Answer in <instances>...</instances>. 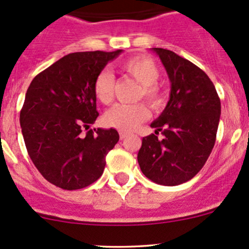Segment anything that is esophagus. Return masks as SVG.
<instances>
[{
	"instance_id": "obj_1",
	"label": "esophagus",
	"mask_w": 249,
	"mask_h": 249,
	"mask_svg": "<svg viewBox=\"0 0 249 249\" xmlns=\"http://www.w3.org/2000/svg\"><path fill=\"white\" fill-rule=\"evenodd\" d=\"M119 136H120V139L124 140V139H126L127 136H129V134H127V132H124V131H120Z\"/></svg>"
}]
</instances>
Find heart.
<instances>
[{
	"label": "heart",
	"instance_id": "obj_1",
	"mask_svg": "<svg viewBox=\"0 0 249 249\" xmlns=\"http://www.w3.org/2000/svg\"><path fill=\"white\" fill-rule=\"evenodd\" d=\"M120 70L129 74L141 84L139 97H144L150 106L159 108L164 104V95L161 88L158 85L159 69L157 64L148 56L137 55L125 60L120 64ZM114 89V77L108 70H102L95 77L92 83V92L95 99L104 105L110 104ZM150 112L147 105L117 104L105 113L104 120L108 126L115 127L120 131H132L149 118Z\"/></svg>",
	"mask_w": 249,
	"mask_h": 249
}]
</instances>
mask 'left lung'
Instances as JSON below:
<instances>
[{"label":"left lung","instance_id":"left-lung-1","mask_svg":"<svg viewBox=\"0 0 249 249\" xmlns=\"http://www.w3.org/2000/svg\"><path fill=\"white\" fill-rule=\"evenodd\" d=\"M171 82L166 107L150 124L155 132L142 139L137 160L153 182L178 185L192 179L207 161L217 136L220 100L201 69L171 50L153 48ZM164 135L157 139L159 131Z\"/></svg>","mask_w":249,"mask_h":249}]
</instances>
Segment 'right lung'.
Returning <instances> with one entry per match:
<instances>
[{"label": "right lung", "mask_w": 249, "mask_h": 249, "mask_svg": "<svg viewBox=\"0 0 249 249\" xmlns=\"http://www.w3.org/2000/svg\"><path fill=\"white\" fill-rule=\"evenodd\" d=\"M122 52L72 53L37 74L27 89L20 112L27 153L41 175L61 189H82L99 179L119 141L115 129L89 127L99 117L95 77Z\"/></svg>", "instance_id": "obj_1"}]
</instances>
